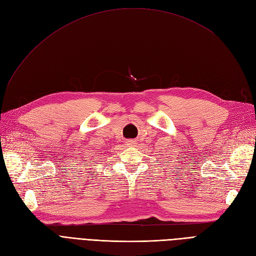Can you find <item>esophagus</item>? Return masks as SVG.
I'll return each instance as SVG.
<instances>
[{
	"label": "esophagus",
	"instance_id": "esophagus-1",
	"mask_svg": "<svg viewBox=\"0 0 256 256\" xmlns=\"http://www.w3.org/2000/svg\"><path fill=\"white\" fill-rule=\"evenodd\" d=\"M134 144H136L134 140H128V141H126V144H125V145H127V146H132Z\"/></svg>",
	"mask_w": 256,
	"mask_h": 256
}]
</instances>
